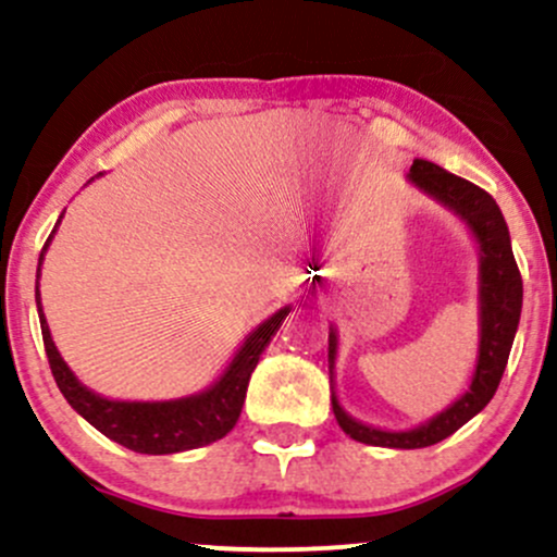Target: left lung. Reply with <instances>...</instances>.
<instances>
[{"label":"left lung","instance_id":"1","mask_svg":"<svg viewBox=\"0 0 557 557\" xmlns=\"http://www.w3.org/2000/svg\"><path fill=\"white\" fill-rule=\"evenodd\" d=\"M407 180L429 199L440 201L445 210L466 223L471 237L480 247V347H476L474 374L469 391L455 398L447 409L434 414L425 423L407 431L374 429L345 412L334 393V363H336V329H329V374H331V407L339 429L350 440L372 447H393V450H418L447 440L463 423H469L476 412L487 407L507 369L509 350L518 334L522 310V280L515 263L512 239H509L507 221L498 210L496 199L487 190L476 188L469 180L442 170L431 161L414 159Z\"/></svg>","mask_w":557,"mask_h":557}]
</instances>
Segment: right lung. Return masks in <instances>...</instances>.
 I'll use <instances>...</instances> for the list:
<instances>
[{"label": "right lung", "instance_id": "right-lung-1", "mask_svg": "<svg viewBox=\"0 0 557 557\" xmlns=\"http://www.w3.org/2000/svg\"><path fill=\"white\" fill-rule=\"evenodd\" d=\"M88 183H91V180H88ZM59 223H55L48 243H45L42 252H39L35 299L50 372H53L55 385L64 393L70 407L75 409L81 418H86L94 429L102 431L107 440L117 442V445L128 447V450L134 453L172 455L196 450V447H205L223 440V436L237 425L252 369H256L261 352L267 350L272 336L277 334V329L283 325V320L288 318L290 307H283V310L274 312L272 318L258 323L256 329L245 336L243 347L234 352L226 372H223L210 387H205V391L190 393V396L183 398H172V401H117V398H104L99 396V393H94L91 387L83 385L81 380L75 377V372L66 367L61 352L55 350L48 320H45L42 314V301H39V267H42L45 250H48Z\"/></svg>", "mask_w": 557, "mask_h": 557}]
</instances>
